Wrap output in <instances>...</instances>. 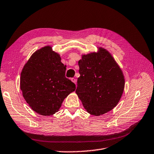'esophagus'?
I'll use <instances>...</instances> for the list:
<instances>
[{"instance_id": "1", "label": "esophagus", "mask_w": 154, "mask_h": 154, "mask_svg": "<svg viewBox=\"0 0 154 154\" xmlns=\"http://www.w3.org/2000/svg\"><path fill=\"white\" fill-rule=\"evenodd\" d=\"M71 81H72V82L74 83H75V84H76V82H77L76 79H75V78H71Z\"/></svg>"}]
</instances>
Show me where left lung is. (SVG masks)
Here are the masks:
<instances>
[{
	"label": "left lung",
	"instance_id": "8db88e82",
	"mask_svg": "<svg viewBox=\"0 0 154 154\" xmlns=\"http://www.w3.org/2000/svg\"><path fill=\"white\" fill-rule=\"evenodd\" d=\"M76 93L88 113L100 116L115 107L124 91L125 79L118 63L106 49L82 55Z\"/></svg>",
	"mask_w": 154,
	"mask_h": 154
}]
</instances>
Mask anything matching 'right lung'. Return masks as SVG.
Segmentation results:
<instances>
[{
    "label": "right lung",
    "mask_w": 154,
    "mask_h": 154,
    "mask_svg": "<svg viewBox=\"0 0 154 154\" xmlns=\"http://www.w3.org/2000/svg\"><path fill=\"white\" fill-rule=\"evenodd\" d=\"M66 66L50 46L36 51L23 68L20 89L23 97L36 113L51 116L58 111L63 100L76 85L66 77Z\"/></svg>",
    "instance_id": "right-lung-1"
}]
</instances>
